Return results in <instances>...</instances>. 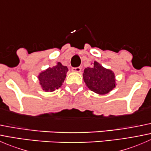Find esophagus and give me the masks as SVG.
<instances>
[{
	"mask_svg": "<svg viewBox=\"0 0 151 151\" xmlns=\"http://www.w3.org/2000/svg\"><path fill=\"white\" fill-rule=\"evenodd\" d=\"M72 71H75V72H80V71H81V67H80V66L73 67Z\"/></svg>",
	"mask_w": 151,
	"mask_h": 151,
	"instance_id": "34e87169",
	"label": "esophagus"
}]
</instances>
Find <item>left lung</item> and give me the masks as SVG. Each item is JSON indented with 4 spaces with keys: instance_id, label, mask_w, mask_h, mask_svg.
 I'll use <instances>...</instances> for the list:
<instances>
[{
    "instance_id": "1",
    "label": "left lung",
    "mask_w": 151,
    "mask_h": 151,
    "mask_svg": "<svg viewBox=\"0 0 151 151\" xmlns=\"http://www.w3.org/2000/svg\"><path fill=\"white\" fill-rule=\"evenodd\" d=\"M83 79L91 91L99 94H106L115 86V74L97 62L93 66L85 68Z\"/></svg>"
}]
</instances>
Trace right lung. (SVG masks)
<instances>
[{
  "label": "right lung",
  "instance_id": "1",
  "mask_svg": "<svg viewBox=\"0 0 151 151\" xmlns=\"http://www.w3.org/2000/svg\"><path fill=\"white\" fill-rule=\"evenodd\" d=\"M68 68L63 66L60 63L57 66L49 68L41 73L39 80L43 90L45 91H53L62 85L66 76Z\"/></svg>",
  "mask_w": 151,
  "mask_h": 151
}]
</instances>
